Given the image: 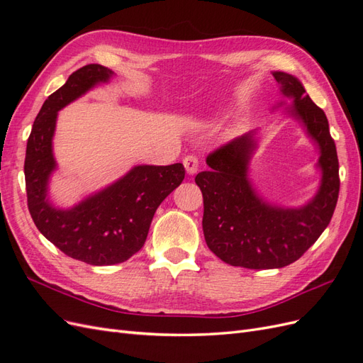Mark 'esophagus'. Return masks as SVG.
<instances>
[{
    "mask_svg": "<svg viewBox=\"0 0 363 363\" xmlns=\"http://www.w3.org/2000/svg\"><path fill=\"white\" fill-rule=\"evenodd\" d=\"M183 164H184L186 171H188V174H195L196 169H199L200 160H199V157H196L195 155H189V156H186L183 159Z\"/></svg>",
    "mask_w": 363,
    "mask_h": 363,
    "instance_id": "34e87169",
    "label": "esophagus"
}]
</instances>
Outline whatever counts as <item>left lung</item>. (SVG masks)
I'll use <instances>...</instances> for the list:
<instances>
[{
  "instance_id": "left-lung-1",
  "label": "left lung",
  "mask_w": 363,
  "mask_h": 363,
  "mask_svg": "<svg viewBox=\"0 0 363 363\" xmlns=\"http://www.w3.org/2000/svg\"><path fill=\"white\" fill-rule=\"evenodd\" d=\"M281 92L294 98L292 115L320 145L323 180L320 192L301 208L271 206L256 195L247 179L255 140L244 135L208 152V171L199 172L204 203L203 232L207 247L232 267L248 269L283 268L298 260L330 223L339 196V160L328 121L306 94L303 84L286 72H274Z\"/></svg>"
}]
</instances>
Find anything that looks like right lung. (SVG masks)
Returning a JSON list of instances; mask_svg holds the SVG:
<instances>
[{"label":"right lung","mask_w":363,"mask_h":363,"mask_svg":"<svg viewBox=\"0 0 363 363\" xmlns=\"http://www.w3.org/2000/svg\"><path fill=\"white\" fill-rule=\"evenodd\" d=\"M112 75L98 63L74 71L39 111L27 140L24 163L27 204L39 232L67 256L95 267L125 262L144 247L157 207L184 179L182 163L142 164L69 211L51 206L47 183L56 168L51 139L57 112Z\"/></svg>","instance_id":"obj_1"}]
</instances>
